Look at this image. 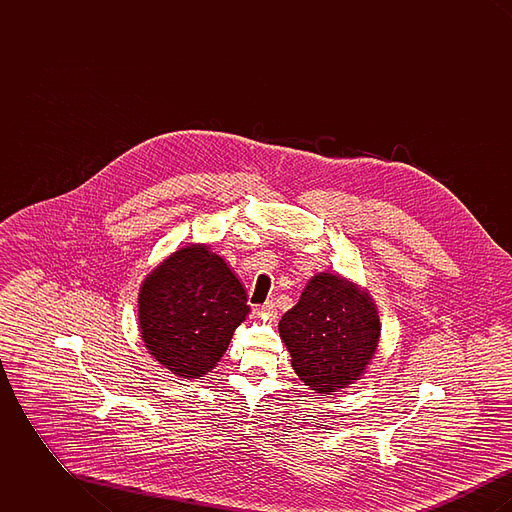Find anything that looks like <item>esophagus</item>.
I'll return each mask as SVG.
<instances>
[{"mask_svg":"<svg viewBox=\"0 0 512 512\" xmlns=\"http://www.w3.org/2000/svg\"><path fill=\"white\" fill-rule=\"evenodd\" d=\"M263 315H267V317H274L276 315V305L272 303V301H267L265 305H261V309H259Z\"/></svg>","mask_w":512,"mask_h":512,"instance_id":"1","label":"esophagus"}]
</instances>
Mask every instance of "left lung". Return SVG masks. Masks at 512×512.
I'll list each match as a JSON object with an SVG mask.
<instances>
[{"instance_id": "8db88e82", "label": "left lung", "mask_w": 512, "mask_h": 512, "mask_svg": "<svg viewBox=\"0 0 512 512\" xmlns=\"http://www.w3.org/2000/svg\"><path fill=\"white\" fill-rule=\"evenodd\" d=\"M297 376L318 393L343 390L376 353L380 318L372 299L334 274L309 280L278 324Z\"/></svg>"}]
</instances>
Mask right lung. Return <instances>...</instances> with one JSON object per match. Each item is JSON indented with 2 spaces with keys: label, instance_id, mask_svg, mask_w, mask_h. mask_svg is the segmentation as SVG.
I'll return each instance as SVG.
<instances>
[{
  "label": "right lung",
  "instance_id": "1",
  "mask_svg": "<svg viewBox=\"0 0 512 512\" xmlns=\"http://www.w3.org/2000/svg\"><path fill=\"white\" fill-rule=\"evenodd\" d=\"M147 351L182 378L211 372L249 305L240 280L207 245H186L155 268L140 290Z\"/></svg>",
  "mask_w": 512,
  "mask_h": 512
}]
</instances>
